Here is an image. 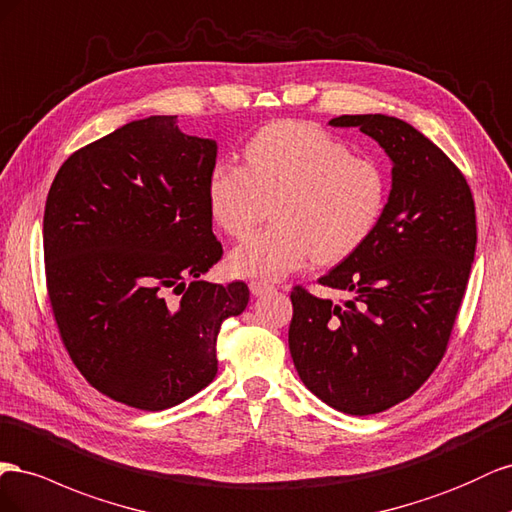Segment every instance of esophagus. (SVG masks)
<instances>
[{"label": "esophagus", "instance_id": "34e87169", "mask_svg": "<svg viewBox=\"0 0 512 512\" xmlns=\"http://www.w3.org/2000/svg\"><path fill=\"white\" fill-rule=\"evenodd\" d=\"M248 287H251V294H253V296H266L268 291L274 289L272 285L261 283V281H251V285H248Z\"/></svg>", "mask_w": 512, "mask_h": 512}]
</instances>
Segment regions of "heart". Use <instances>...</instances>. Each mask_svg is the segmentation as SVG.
Here are the masks:
<instances>
[{"mask_svg":"<svg viewBox=\"0 0 512 512\" xmlns=\"http://www.w3.org/2000/svg\"><path fill=\"white\" fill-rule=\"evenodd\" d=\"M208 210L231 238L251 233L276 199V225L233 248L227 266L246 279L279 281L315 257L337 264L371 238L386 208L388 180L369 158L309 122L268 124L244 145V167L218 163L208 178Z\"/></svg>","mask_w":512,"mask_h":512,"instance_id":"1","label":"heart"}]
</instances>
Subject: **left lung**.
<instances>
[{
	"label": "left lung",
	"instance_id": "1",
	"mask_svg": "<svg viewBox=\"0 0 512 512\" xmlns=\"http://www.w3.org/2000/svg\"><path fill=\"white\" fill-rule=\"evenodd\" d=\"M330 124L382 145L392 191L371 238L319 279L347 300L291 289L289 352L321 401L369 416L410 399L442 362L476 253V208L461 169L414 126L388 115Z\"/></svg>",
	"mask_w": 512,
	"mask_h": 512
}]
</instances>
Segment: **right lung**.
I'll use <instances>...</instances> for the list:
<instances>
[{
    "mask_svg": "<svg viewBox=\"0 0 512 512\" xmlns=\"http://www.w3.org/2000/svg\"><path fill=\"white\" fill-rule=\"evenodd\" d=\"M216 154L178 115H152L70 154L49 188L42 246L60 339L87 384L137 410L206 388L223 319L248 304L240 281H201L223 257L206 193Z\"/></svg>",
    "mask_w": 512,
    "mask_h": 512,
    "instance_id": "add662e5",
    "label": "right lung"
}]
</instances>
